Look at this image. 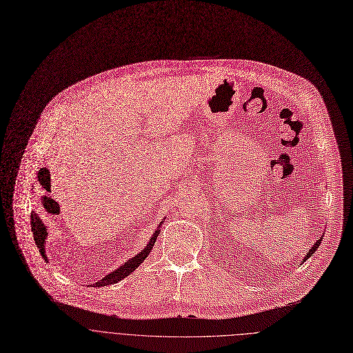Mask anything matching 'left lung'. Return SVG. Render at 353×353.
<instances>
[{
  "label": "left lung",
  "mask_w": 353,
  "mask_h": 353,
  "mask_svg": "<svg viewBox=\"0 0 353 353\" xmlns=\"http://www.w3.org/2000/svg\"><path fill=\"white\" fill-rule=\"evenodd\" d=\"M321 240H323V237H320V239L316 241V244H314V245H313V247H312V248L307 251V254H306V255H305V258H303V262H306V261H307V259H309V258H310V256H312V255L316 252V250L320 247V243H321ZM303 262H302V263H303Z\"/></svg>",
  "instance_id": "1"
}]
</instances>
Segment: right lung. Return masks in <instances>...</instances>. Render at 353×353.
<instances>
[{"label": "right lung", "instance_id": "add662e5", "mask_svg": "<svg viewBox=\"0 0 353 353\" xmlns=\"http://www.w3.org/2000/svg\"><path fill=\"white\" fill-rule=\"evenodd\" d=\"M165 221V219H162V221L159 223V225L157 227V230L154 231V234L151 236V239L148 240L147 245L141 250V252H139L137 255H134L132 259L126 261L123 265H121L116 270H112L110 273H108L103 279L98 280L97 283L92 284V287H105V285H110L114 283H119L121 280H123L125 277H128L130 273H133L150 255V252L152 251V247L159 236L161 232V225ZM30 224H32V232H33V237H34V243L41 254V256L44 258V261L50 262L47 254H46V244H47V237H48V228L47 225L43 223V220L40 219V216L33 210L30 214Z\"/></svg>", "mask_w": 353, "mask_h": 353}]
</instances>
